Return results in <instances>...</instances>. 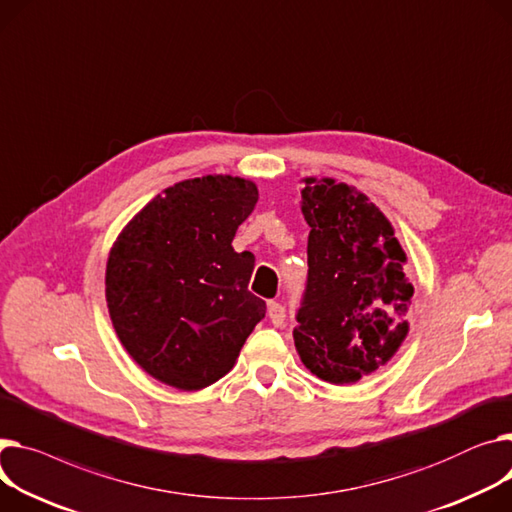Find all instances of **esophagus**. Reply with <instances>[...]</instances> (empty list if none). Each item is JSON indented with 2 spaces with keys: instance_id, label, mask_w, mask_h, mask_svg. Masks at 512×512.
<instances>
[{
  "instance_id": "obj_1",
  "label": "esophagus",
  "mask_w": 512,
  "mask_h": 512,
  "mask_svg": "<svg viewBox=\"0 0 512 512\" xmlns=\"http://www.w3.org/2000/svg\"><path fill=\"white\" fill-rule=\"evenodd\" d=\"M267 317L276 327H280L286 319V311L280 302H267Z\"/></svg>"
}]
</instances>
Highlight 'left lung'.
I'll return each mask as SVG.
<instances>
[{"label":"left lung","mask_w":512,"mask_h":512,"mask_svg":"<svg viewBox=\"0 0 512 512\" xmlns=\"http://www.w3.org/2000/svg\"><path fill=\"white\" fill-rule=\"evenodd\" d=\"M302 183L309 284L294 346L319 379L352 385L383 368L410 331L407 257L393 224L362 191L331 177Z\"/></svg>","instance_id":"obj_1"}]
</instances>
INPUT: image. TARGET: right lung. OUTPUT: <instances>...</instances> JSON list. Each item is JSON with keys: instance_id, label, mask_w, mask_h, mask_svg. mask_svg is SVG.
<instances>
[{"instance_id": "add662e5", "label": "right lung", "mask_w": 512, "mask_h": 512, "mask_svg": "<svg viewBox=\"0 0 512 512\" xmlns=\"http://www.w3.org/2000/svg\"><path fill=\"white\" fill-rule=\"evenodd\" d=\"M257 199L249 179H187L119 232L105 274L109 315L121 346L156 381L181 391L214 385L265 317V302L247 290L255 257L232 249Z\"/></svg>"}]
</instances>
